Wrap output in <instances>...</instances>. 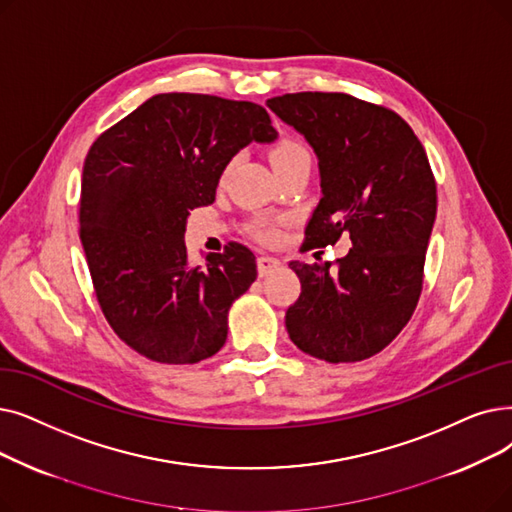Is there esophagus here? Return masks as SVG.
<instances>
[{"mask_svg":"<svg viewBox=\"0 0 512 512\" xmlns=\"http://www.w3.org/2000/svg\"><path fill=\"white\" fill-rule=\"evenodd\" d=\"M280 265H282V261L278 257H272V255L257 257V272H259V276H268L270 272L278 270Z\"/></svg>","mask_w":512,"mask_h":512,"instance_id":"1","label":"esophagus"}]
</instances>
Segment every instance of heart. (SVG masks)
Returning a JSON list of instances; mask_svg holds the SVG:
<instances>
[{
	"label": "heart",
	"instance_id": "1",
	"mask_svg": "<svg viewBox=\"0 0 512 512\" xmlns=\"http://www.w3.org/2000/svg\"><path fill=\"white\" fill-rule=\"evenodd\" d=\"M270 161L278 171L297 165V163H311V152L309 146L297 138V136H280L272 148H270ZM232 167V163H228L226 171ZM282 226H284V217H276V215H255L249 224L251 234L265 242V244H274L282 238Z\"/></svg>",
	"mask_w": 512,
	"mask_h": 512
}]
</instances>
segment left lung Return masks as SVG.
Listing matches in <instances>:
<instances>
[{
	"mask_svg": "<svg viewBox=\"0 0 512 512\" xmlns=\"http://www.w3.org/2000/svg\"><path fill=\"white\" fill-rule=\"evenodd\" d=\"M268 106L320 161L322 198L301 247L343 234L353 242L332 263L288 261L301 282L284 316L288 337L330 364L372 358L410 322L422 293L437 211L427 152L395 110L349 94L297 92Z\"/></svg>",
	"mask_w": 512,
	"mask_h": 512,
	"instance_id": "obj_1",
	"label": "left lung"
}]
</instances>
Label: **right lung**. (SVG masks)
Instances as JSON below:
<instances>
[{
    "mask_svg": "<svg viewBox=\"0 0 512 512\" xmlns=\"http://www.w3.org/2000/svg\"><path fill=\"white\" fill-rule=\"evenodd\" d=\"M268 110L209 94H159L96 138L83 163L79 238L98 305L144 358L194 364L226 343L228 309L257 278L251 249L192 263L184 244L194 207L249 142H272Z\"/></svg>",
    "mask_w": 512,
    "mask_h": 512,
    "instance_id": "1",
    "label": "right lung"
}]
</instances>
